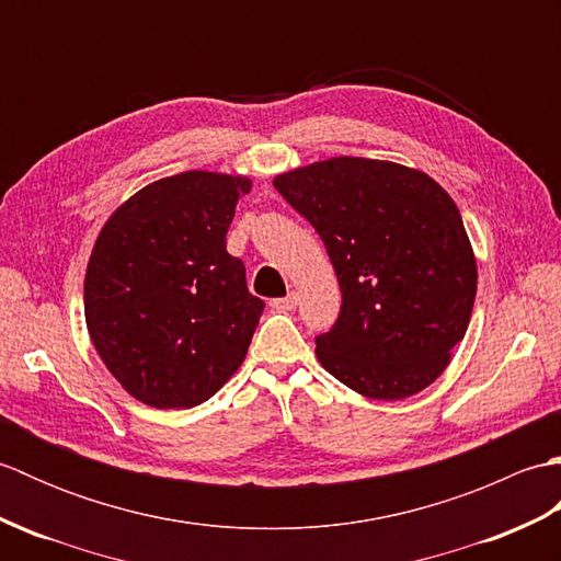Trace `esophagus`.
<instances>
[{
	"instance_id": "1",
	"label": "esophagus",
	"mask_w": 561,
	"mask_h": 561,
	"mask_svg": "<svg viewBox=\"0 0 561 561\" xmlns=\"http://www.w3.org/2000/svg\"><path fill=\"white\" fill-rule=\"evenodd\" d=\"M296 304H299V296H296V291H291L284 296V299H274L270 306L274 308V311H294Z\"/></svg>"
}]
</instances>
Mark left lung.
I'll return each instance as SVG.
<instances>
[{"instance_id": "obj_1", "label": "left lung", "mask_w": 561, "mask_h": 561, "mask_svg": "<svg viewBox=\"0 0 561 561\" xmlns=\"http://www.w3.org/2000/svg\"><path fill=\"white\" fill-rule=\"evenodd\" d=\"M313 224L342 308L316 340L318 362L371 400H404L446 371L470 325L478 260L456 202L396 161L335 157L274 175Z\"/></svg>"}]
</instances>
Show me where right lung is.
<instances>
[{"label":"right lung","instance_id":"add662e5","mask_svg":"<svg viewBox=\"0 0 561 561\" xmlns=\"http://www.w3.org/2000/svg\"><path fill=\"white\" fill-rule=\"evenodd\" d=\"M248 175L185 171L145 185L93 243L83 318L101 362L135 400L187 410L243 364L265 311L226 250Z\"/></svg>","mask_w":561,"mask_h":561}]
</instances>
